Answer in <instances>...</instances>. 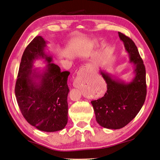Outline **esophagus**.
Wrapping results in <instances>:
<instances>
[{
	"label": "esophagus",
	"mask_w": 160,
	"mask_h": 160,
	"mask_svg": "<svg viewBox=\"0 0 160 160\" xmlns=\"http://www.w3.org/2000/svg\"><path fill=\"white\" fill-rule=\"evenodd\" d=\"M93 70V69L92 68L91 66H90L89 65H88L87 64L86 66H82V68H81L80 69V71L79 72H78V74H82L83 72H85V71H92ZM74 85H75V83H74Z\"/></svg>",
	"instance_id": "1"
}]
</instances>
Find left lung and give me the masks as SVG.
Masks as SVG:
<instances>
[{"label": "left lung", "instance_id": "8db88e82", "mask_svg": "<svg viewBox=\"0 0 160 160\" xmlns=\"http://www.w3.org/2000/svg\"><path fill=\"white\" fill-rule=\"evenodd\" d=\"M124 49L129 57V63L134 66L133 79L126 82L115 75L100 70L107 83V92L102 98L92 101L96 120L106 129H119L134 118L146 100V68L137 47L132 39L118 32Z\"/></svg>", "mask_w": 160, "mask_h": 160}]
</instances>
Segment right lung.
<instances>
[{
	"instance_id": "right-lung-1",
	"label": "right lung",
	"mask_w": 160,
	"mask_h": 160,
	"mask_svg": "<svg viewBox=\"0 0 160 160\" xmlns=\"http://www.w3.org/2000/svg\"><path fill=\"white\" fill-rule=\"evenodd\" d=\"M48 42L36 36L25 49L15 85L17 103L24 118L38 130L54 132L62 130L68 122V71H61L52 62ZM41 59L47 63L35 68Z\"/></svg>"
}]
</instances>
